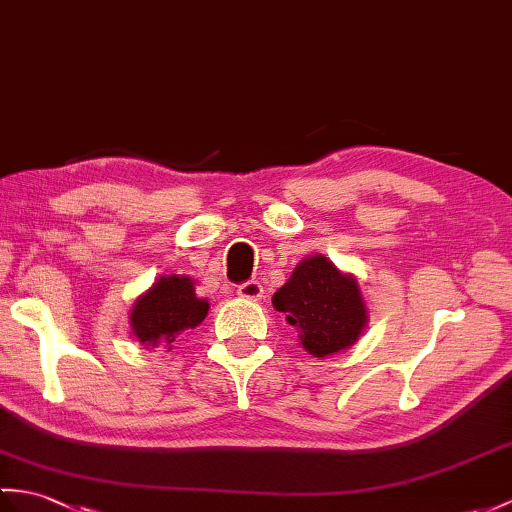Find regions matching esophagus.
<instances>
[{
    "label": "esophagus",
    "instance_id": "obj_1",
    "mask_svg": "<svg viewBox=\"0 0 512 512\" xmlns=\"http://www.w3.org/2000/svg\"><path fill=\"white\" fill-rule=\"evenodd\" d=\"M237 294L242 296V299H248V301H259L261 296H264V288H261V283L251 279V281H244L237 285Z\"/></svg>",
    "mask_w": 512,
    "mask_h": 512
}]
</instances>
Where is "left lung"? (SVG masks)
<instances>
[{
	"label": "left lung",
	"instance_id": "left-lung-1",
	"mask_svg": "<svg viewBox=\"0 0 512 512\" xmlns=\"http://www.w3.org/2000/svg\"><path fill=\"white\" fill-rule=\"evenodd\" d=\"M272 305L285 314L303 347L316 358L351 347L366 325L358 283L323 255L301 261L290 281L272 296Z\"/></svg>",
	"mask_w": 512,
	"mask_h": 512
}]
</instances>
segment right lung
Instances as JSON below:
<instances>
[{"label":"right lung","mask_w":512,"mask_h":512,"mask_svg":"<svg viewBox=\"0 0 512 512\" xmlns=\"http://www.w3.org/2000/svg\"><path fill=\"white\" fill-rule=\"evenodd\" d=\"M207 312L209 303L198 299L189 277H161L144 296H139L130 312V327L148 349L172 344L176 334L198 327Z\"/></svg>","instance_id":"obj_1"}]
</instances>
